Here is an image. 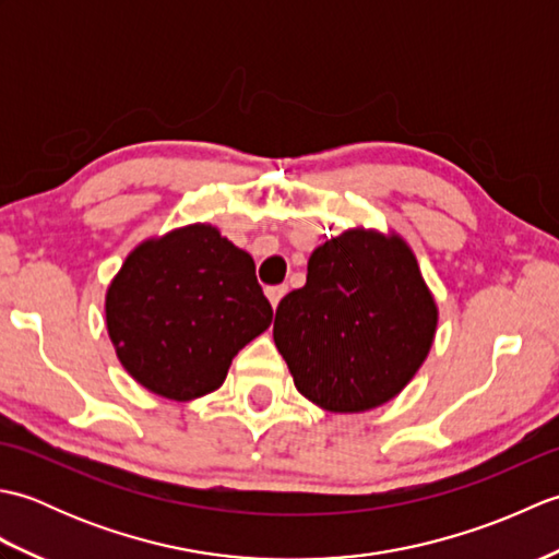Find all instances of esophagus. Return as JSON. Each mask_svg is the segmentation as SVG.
Instances as JSON below:
<instances>
[{
    "label": "esophagus",
    "instance_id": "esophagus-1",
    "mask_svg": "<svg viewBox=\"0 0 559 559\" xmlns=\"http://www.w3.org/2000/svg\"><path fill=\"white\" fill-rule=\"evenodd\" d=\"M286 293H288V286H286V283H283V286H271V288H266V298H269V302H271L273 310H276L278 302L283 300V295H286Z\"/></svg>",
    "mask_w": 559,
    "mask_h": 559
}]
</instances>
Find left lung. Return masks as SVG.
I'll return each instance as SVG.
<instances>
[{"instance_id": "left-lung-1", "label": "left lung", "mask_w": 559, "mask_h": 559, "mask_svg": "<svg viewBox=\"0 0 559 559\" xmlns=\"http://www.w3.org/2000/svg\"><path fill=\"white\" fill-rule=\"evenodd\" d=\"M437 305L399 235L346 230L317 247L278 302L273 341L305 399L331 413L382 406L430 353Z\"/></svg>"}]
</instances>
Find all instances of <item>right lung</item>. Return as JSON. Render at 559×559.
<instances>
[{
	"label": "right lung",
	"instance_id": "right-lung-1",
	"mask_svg": "<svg viewBox=\"0 0 559 559\" xmlns=\"http://www.w3.org/2000/svg\"><path fill=\"white\" fill-rule=\"evenodd\" d=\"M117 358L141 386L173 401L223 384L233 358L271 324L254 261L213 225L139 245L105 298Z\"/></svg>",
	"mask_w": 559,
	"mask_h": 559
}]
</instances>
